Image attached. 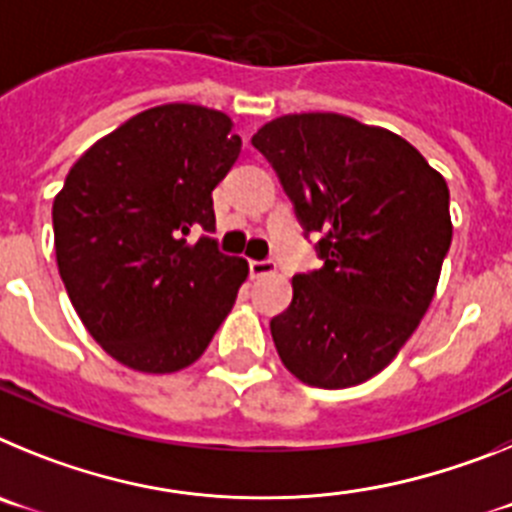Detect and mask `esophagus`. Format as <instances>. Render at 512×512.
<instances>
[{"mask_svg":"<svg viewBox=\"0 0 512 512\" xmlns=\"http://www.w3.org/2000/svg\"><path fill=\"white\" fill-rule=\"evenodd\" d=\"M248 271H251V277H264V274H271V271H277V264L271 259H251L248 261Z\"/></svg>","mask_w":512,"mask_h":512,"instance_id":"obj_1","label":"esophagus"}]
</instances>
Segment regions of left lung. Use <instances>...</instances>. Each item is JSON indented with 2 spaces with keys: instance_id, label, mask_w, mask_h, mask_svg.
I'll return each mask as SVG.
<instances>
[{
  "instance_id": "obj_1",
  "label": "left lung",
  "mask_w": 512,
  "mask_h": 512,
  "mask_svg": "<svg viewBox=\"0 0 512 512\" xmlns=\"http://www.w3.org/2000/svg\"><path fill=\"white\" fill-rule=\"evenodd\" d=\"M251 143L323 261L271 318L279 359L312 387L366 382L433 300L451 246L446 179L400 135L333 112L277 117Z\"/></svg>"
}]
</instances>
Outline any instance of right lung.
<instances>
[{
  "mask_svg": "<svg viewBox=\"0 0 512 512\" xmlns=\"http://www.w3.org/2000/svg\"><path fill=\"white\" fill-rule=\"evenodd\" d=\"M230 128L228 115L197 104L140 112L71 166L53 200L71 305L135 372L169 374L200 359L248 277L246 259L212 238V189L241 153Z\"/></svg>",
  "mask_w": 512,
  "mask_h": 512,
  "instance_id": "right-lung-1",
  "label": "right lung"
}]
</instances>
